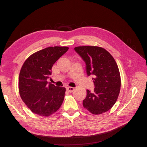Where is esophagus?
Listing matches in <instances>:
<instances>
[{
  "label": "esophagus",
  "instance_id": "34e87169",
  "mask_svg": "<svg viewBox=\"0 0 147 147\" xmlns=\"http://www.w3.org/2000/svg\"><path fill=\"white\" fill-rule=\"evenodd\" d=\"M66 89H67V91L69 92H73L75 90V88H74L70 87V86L67 87Z\"/></svg>",
  "mask_w": 147,
  "mask_h": 147
}]
</instances>
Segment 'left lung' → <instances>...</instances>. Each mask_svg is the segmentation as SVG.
<instances>
[{
    "label": "left lung",
    "instance_id": "1",
    "mask_svg": "<svg viewBox=\"0 0 147 147\" xmlns=\"http://www.w3.org/2000/svg\"><path fill=\"white\" fill-rule=\"evenodd\" d=\"M86 63L88 76L92 78L94 91L87 90L83 101L84 108L94 115L107 112L117 102L121 87V77L116 61L104 48L96 46L74 48Z\"/></svg>",
    "mask_w": 147,
    "mask_h": 147
}]
</instances>
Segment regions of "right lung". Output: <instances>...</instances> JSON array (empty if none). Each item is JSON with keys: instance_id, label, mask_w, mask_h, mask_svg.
<instances>
[{"instance_id": "right-lung-1", "label": "right lung", "mask_w": 147, "mask_h": 147, "mask_svg": "<svg viewBox=\"0 0 147 147\" xmlns=\"http://www.w3.org/2000/svg\"><path fill=\"white\" fill-rule=\"evenodd\" d=\"M69 50L67 47H51L31 55L25 61L19 75L21 98L28 107L40 116L49 117L63 104L65 88L55 86L47 80L52 67Z\"/></svg>"}]
</instances>
